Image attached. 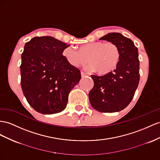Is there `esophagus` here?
<instances>
[{"instance_id": "obj_1", "label": "esophagus", "mask_w": 160, "mask_h": 160, "mask_svg": "<svg viewBox=\"0 0 160 160\" xmlns=\"http://www.w3.org/2000/svg\"><path fill=\"white\" fill-rule=\"evenodd\" d=\"M81 76H82V77H85L86 76H88V74L87 73H84V72H81Z\"/></svg>"}]
</instances>
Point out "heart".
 Wrapping results in <instances>:
<instances>
[{
	"label": "heart",
	"instance_id": "1",
	"mask_svg": "<svg viewBox=\"0 0 160 160\" xmlns=\"http://www.w3.org/2000/svg\"><path fill=\"white\" fill-rule=\"evenodd\" d=\"M68 62L73 67H79L88 62V69L96 70L99 74H106L113 71L119 62L120 52L117 45L112 42L102 41L84 44L79 50L68 47L63 51Z\"/></svg>",
	"mask_w": 160,
	"mask_h": 160
}]
</instances>
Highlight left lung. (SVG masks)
Segmentation results:
<instances>
[{"label": "left lung", "mask_w": 160, "mask_h": 160, "mask_svg": "<svg viewBox=\"0 0 160 160\" xmlns=\"http://www.w3.org/2000/svg\"><path fill=\"white\" fill-rule=\"evenodd\" d=\"M100 40L115 43L120 57L116 68L103 76L91 75L94 87L88 94L92 107L103 113L120 112L132 101L140 79L138 48L120 33L105 35Z\"/></svg>", "instance_id": "1"}]
</instances>
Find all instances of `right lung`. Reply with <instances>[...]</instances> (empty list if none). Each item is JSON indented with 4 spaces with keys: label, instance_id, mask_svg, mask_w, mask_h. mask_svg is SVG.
I'll use <instances>...</instances> for the list:
<instances>
[{
    "label": "right lung",
    "instance_id": "add662e5",
    "mask_svg": "<svg viewBox=\"0 0 160 160\" xmlns=\"http://www.w3.org/2000/svg\"><path fill=\"white\" fill-rule=\"evenodd\" d=\"M69 46L51 36L34 37L24 46L20 66L22 91L28 103L40 113L64 110L69 92L81 79L80 71L63 55Z\"/></svg>",
    "mask_w": 160,
    "mask_h": 160
}]
</instances>
